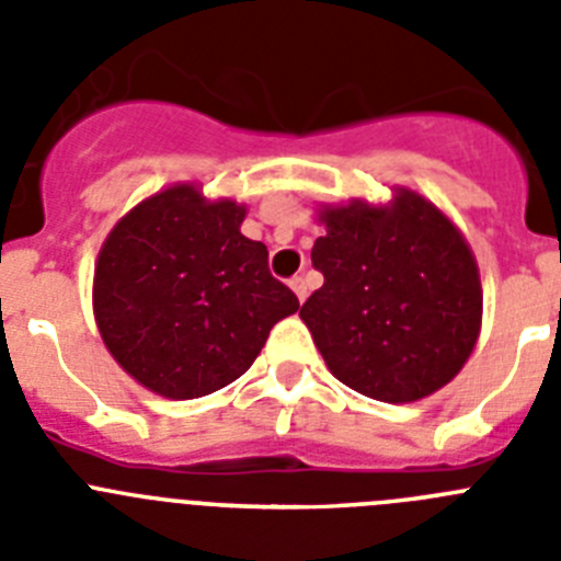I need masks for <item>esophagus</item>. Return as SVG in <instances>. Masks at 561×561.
<instances>
[{"mask_svg":"<svg viewBox=\"0 0 561 561\" xmlns=\"http://www.w3.org/2000/svg\"><path fill=\"white\" fill-rule=\"evenodd\" d=\"M289 286H291V289H295L297 300H300V304H304L306 297H309V286H306V277H304V275L291 277V280H289Z\"/></svg>","mask_w":561,"mask_h":561,"instance_id":"1","label":"esophagus"}]
</instances>
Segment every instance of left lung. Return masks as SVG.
Listing matches in <instances>:
<instances>
[{"mask_svg":"<svg viewBox=\"0 0 561 561\" xmlns=\"http://www.w3.org/2000/svg\"><path fill=\"white\" fill-rule=\"evenodd\" d=\"M320 221L311 264L325 284L300 317L331 374L390 404L453 381L483 317L478 264L458 227L408 187L390 205L323 207Z\"/></svg>","mask_w":561,"mask_h":561,"instance_id":"1","label":"left lung"}]
</instances>
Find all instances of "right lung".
<instances>
[{"label": "right lung", "mask_w": 561, "mask_h": 561, "mask_svg": "<svg viewBox=\"0 0 561 561\" xmlns=\"http://www.w3.org/2000/svg\"><path fill=\"white\" fill-rule=\"evenodd\" d=\"M244 205L173 185L128 210L95 264L98 331L142 388L199 399L250 368L272 325L300 309L266 247L241 236Z\"/></svg>", "instance_id": "obj_1"}]
</instances>
